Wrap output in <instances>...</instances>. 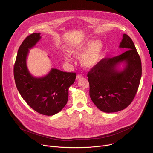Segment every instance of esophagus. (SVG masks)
<instances>
[{
    "label": "esophagus",
    "mask_w": 153,
    "mask_h": 153,
    "mask_svg": "<svg viewBox=\"0 0 153 153\" xmlns=\"http://www.w3.org/2000/svg\"><path fill=\"white\" fill-rule=\"evenodd\" d=\"M83 77V76L82 74H77V77H76V79L77 80H79L80 79H82Z\"/></svg>",
    "instance_id": "1"
}]
</instances>
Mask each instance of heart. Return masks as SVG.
I'll use <instances>...</instances> for the list:
<instances>
[{"label":"heart","mask_w":153,"mask_h":153,"mask_svg":"<svg viewBox=\"0 0 153 153\" xmlns=\"http://www.w3.org/2000/svg\"><path fill=\"white\" fill-rule=\"evenodd\" d=\"M103 48V43L100 40L85 39L70 48V53L76 57L82 55L81 65L85 68H91L100 62ZM64 59L67 62L71 61V57L68 54L64 55Z\"/></svg>","instance_id":"obj_1"}]
</instances>
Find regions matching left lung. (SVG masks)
I'll use <instances>...</instances> for the list:
<instances>
[{
    "label": "left lung",
    "instance_id": "1",
    "mask_svg": "<svg viewBox=\"0 0 153 153\" xmlns=\"http://www.w3.org/2000/svg\"><path fill=\"white\" fill-rule=\"evenodd\" d=\"M119 47L126 51L113 58L102 59L87 74L90 96L105 113L121 111L131 103L142 76L140 58L131 39L123 34ZM122 63L124 68L119 69Z\"/></svg>",
    "mask_w": 153,
    "mask_h": 153
}]
</instances>
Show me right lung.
I'll return each mask as SVG.
<instances>
[{"instance_id":"obj_1","label":"right lung","mask_w":153,"mask_h":153,"mask_svg":"<svg viewBox=\"0 0 153 153\" xmlns=\"http://www.w3.org/2000/svg\"><path fill=\"white\" fill-rule=\"evenodd\" d=\"M41 39L40 33H33L20 45L14 66V77L22 97L36 112L53 116L60 112L68 99V90L74 83L76 74L51 68L46 76L36 77L31 74L27 65L29 49Z\"/></svg>"}]
</instances>
